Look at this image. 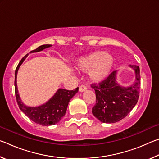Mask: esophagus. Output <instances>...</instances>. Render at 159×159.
Listing matches in <instances>:
<instances>
[{
	"mask_svg": "<svg viewBox=\"0 0 159 159\" xmlns=\"http://www.w3.org/2000/svg\"><path fill=\"white\" fill-rule=\"evenodd\" d=\"M86 90H87V87H86V86L84 85H80L79 87V92H81V93L84 92V91Z\"/></svg>",
	"mask_w": 159,
	"mask_h": 159,
	"instance_id": "obj_1",
	"label": "esophagus"
}]
</instances>
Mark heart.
I'll return each instance as SVG.
<instances>
[{
  "label": "heart",
  "instance_id": "b5f03b06",
  "mask_svg": "<svg viewBox=\"0 0 159 159\" xmlns=\"http://www.w3.org/2000/svg\"><path fill=\"white\" fill-rule=\"evenodd\" d=\"M114 64L112 56L104 51H95L77 60L76 68L82 71H88V76L95 83L105 80L111 73Z\"/></svg>",
  "mask_w": 159,
  "mask_h": 159
}]
</instances>
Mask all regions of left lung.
Instances as JSON below:
<instances>
[{"label": "left lung", "instance_id": "1", "mask_svg": "<svg viewBox=\"0 0 159 159\" xmlns=\"http://www.w3.org/2000/svg\"><path fill=\"white\" fill-rule=\"evenodd\" d=\"M135 75L133 85L123 87L116 81L117 71H114L98 85L92 84L95 91L96 104L93 114L102 123H113L124 118L136 105L140 88L139 67L130 65Z\"/></svg>", "mask_w": 159, "mask_h": 159}]
</instances>
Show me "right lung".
<instances>
[{"mask_svg":"<svg viewBox=\"0 0 159 159\" xmlns=\"http://www.w3.org/2000/svg\"><path fill=\"white\" fill-rule=\"evenodd\" d=\"M52 46L51 45H43L37 48L36 50L31 51V53L38 52L43 50L47 48ZM28 54L21 59L19 63L15 73V91L19 107L21 111L31 120L38 124L43 126L55 125L66 114L67 107L71 99L76 95L79 91V88L74 90H67L62 88L58 89L52 98L45 104L38 107L26 106L21 102L20 95L18 93L17 85V76L18 70L21 64L27 57Z\"/></svg>","mask_w":159,"mask_h":159,"instance_id":"add662e5","label":"right lung"}]
</instances>
